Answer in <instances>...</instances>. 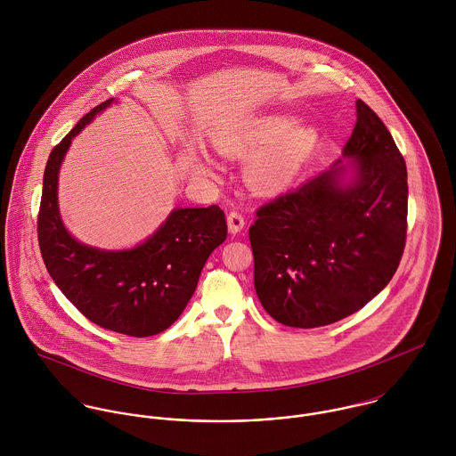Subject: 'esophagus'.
Here are the masks:
<instances>
[{"label":"esophagus","mask_w":456,"mask_h":456,"mask_svg":"<svg viewBox=\"0 0 456 456\" xmlns=\"http://www.w3.org/2000/svg\"><path fill=\"white\" fill-rule=\"evenodd\" d=\"M244 226H246V217L242 216V212L232 210V212L228 214V230H230L232 233H239Z\"/></svg>","instance_id":"34e87169"}]
</instances>
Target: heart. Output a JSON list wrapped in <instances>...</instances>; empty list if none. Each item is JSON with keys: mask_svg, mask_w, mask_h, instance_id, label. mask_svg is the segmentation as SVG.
Segmentation results:
<instances>
[{"mask_svg": "<svg viewBox=\"0 0 456 456\" xmlns=\"http://www.w3.org/2000/svg\"><path fill=\"white\" fill-rule=\"evenodd\" d=\"M316 131L295 126L286 116H263L221 142L224 154L262 151L249 165V179L261 191H277L288 186L316 143Z\"/></svg>", "mask_w": 456, "mask_h": 456, "instance_id": "heart-1", "label": "heart"}]
</instances>
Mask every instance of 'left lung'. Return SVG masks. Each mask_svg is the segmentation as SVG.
Wrapping results in <instances>:
<instances>
[{
	"label": "left lung",
	"instance_id": "left-lung-1",
	"mask_svg": "<svg viewBox=\"0 0 456 456\" xmlns=\"http://www.w3.org/2000/svg\"><path fill=\"white\" fill-rule=\"evenodd\" d=\"M330 170L256 210L249 228L263 309L295 328L331 325L370 302L398 268L407 233V170L385 123L362 100ZM355 177L344 183L346 165Z\"/></svg>",
	"mask_w": 456,
	"mask_h": 456
}]
</instances>
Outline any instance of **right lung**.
I'll return each instance as SVG.
<instances>
[{
  "mask_svg": "<svg viewBox=\"0 0 456 456\" xmlns=\"http://www.w3.org/2000/svg\"><path fill=\"white\" fill-rule=\"evenodd\" d=\"M114 100L86 114L53 149L38 212L44 263L66 298L94 325L130 337L156 335L172 325L195 293L210 253L226 240L224 212L175 208L143 244L128 251H102L75 240L58 208V174L75 134Z\"/></svg>",
  "mask_w": 456,
  "mask_h": 456,
  "instance_id": "obj_1",
  "label": "right lung"
}]
</instances>
